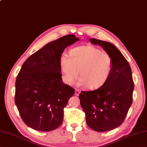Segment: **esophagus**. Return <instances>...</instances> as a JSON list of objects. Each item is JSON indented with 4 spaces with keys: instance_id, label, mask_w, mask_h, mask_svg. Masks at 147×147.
<instances>
[{
    "instance_id": "34e87169",
    "label": "esophagus",
    "mask_w": 147,
    "mask_h": 147,
    "mask_svg": "<svg viewBox=\"0 0 147 147\" xmlns=\"http://www.w3.org/2000/svg\"><path fill=\"white\" fill-rule=\"evenodd\" d=\"M80 90H78V89H76V92H75V95H76V96H78V95H79V94H80Z\"/></svg>"
}]
</instances>
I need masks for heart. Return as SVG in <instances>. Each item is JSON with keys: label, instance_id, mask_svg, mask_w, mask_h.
Instances as JSON below:
<instances>
[{"label": "heart", "instance_id": "obj_1", "mask_svg": "<svg viewBox=\"0 0 147 147\" xmlns=\"http://www.w3.org/2000/svg\"><path fill=\"white\" fill-rule=\"evenodd\" d=\"M63 79L72 85L79 71L78 85L95 90L104 85L112 73L111 56L93 46H82L71 49L69 56L63 53L60 59Z\"/></svg>", "mask_w": 147, "mask_h": 147}]
</instances>
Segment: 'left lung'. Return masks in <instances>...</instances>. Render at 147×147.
<instances>
[{"label":"left lung","instance_id":"obj_1","mask_svg":"<svg viewBox=\"0 0 147 147\" xmlns=\"http://www.w3.org/2000/svg\"><path fill=\"white\" fill-rule=\"evenodd\" d=\"M111 56L113 67L106 84L93 91H82L80 105L88 126L96 131L115 129L122 124L133 100L134 84L128 61L110 42L90 38Z\"/></svg>","mask_w":147,"mask_h":147}]
</instances>
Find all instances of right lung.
Masks as SVG:
<instances>
[{"label":"right lung","instance_id":"1","mask_svg":"<svg viewBox=\"0 0 147 147\" xmlns=\"http://www.w3.org/2000/svg\"><path fill=\"white\" fill-rule=\"evenodd\" d=\"M79 40L67 35L46 44L25 61L16 81L15 103L24 122L49 131L61 125L63 109L75 89L63 83L60 59L67 46Z\"/></svg>","mask_w":147,"mask_h":147}]
</instances>
